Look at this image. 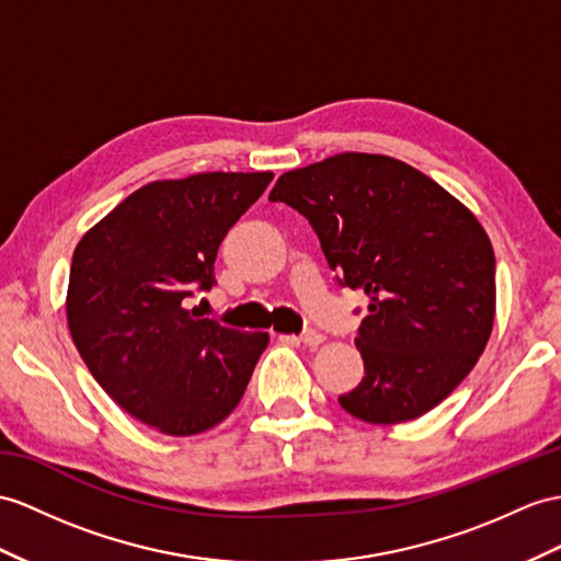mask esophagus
<instances>
[{
  "mask_svg": "<svg viewBox=\"0 0 561 561\" xmlns=\"http://www.w3.org/2000/svg\"><path fill=\"white\" fill-rule=\"evenodd\" d=\"M323 340H325V335L319 333V331H313V328H309V331H305L302 335H299V343L307 345V347H319Z\"/></svg>",
  "mask_w": 561,
  "mask_h": 561,
  "instance_id": "esophagus-1",
  "label": "esophagus"
}]
</instances>
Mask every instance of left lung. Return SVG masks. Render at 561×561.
<instances>
[{"label":"left lung","mask_w":561,"mask_h":561,"mask_svg":"<svg viewBox=\"0 0 561 561\" xmlns=\"http://www.w3.org/2000/svg\"><path fill=\"white\" fill-rule=\"evenodd\" d=\"M268 199L309 218L337 283L368 297L354 337L366 374L340 407L380 426L438 407L493 333L495 252L478 218L409 163L364 152L283 173Z\"/></svg>","instance_id":"1"}]
</instances>
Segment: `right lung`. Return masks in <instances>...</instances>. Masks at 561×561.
Segmentation results:
<instances>
[{
  "label": "right lung",
  "mask_w": 561,
  "mask_h": 561,
  "mask_svg": "<svg viewBox=\"0 0 561 561\" xmlns=\"http://www.w3.org/2000/svg\"><path fill=\"white\" fill-rule=\"evenodd\" d=\"M273 173L154 181L80 238L66 293L73 343L123 412L167 435L221 423L248 388L268 333H242L185 309L209 290L218 244Z\"/></svg>",
  "instance_id": "obj_1"
}]
</instances>
